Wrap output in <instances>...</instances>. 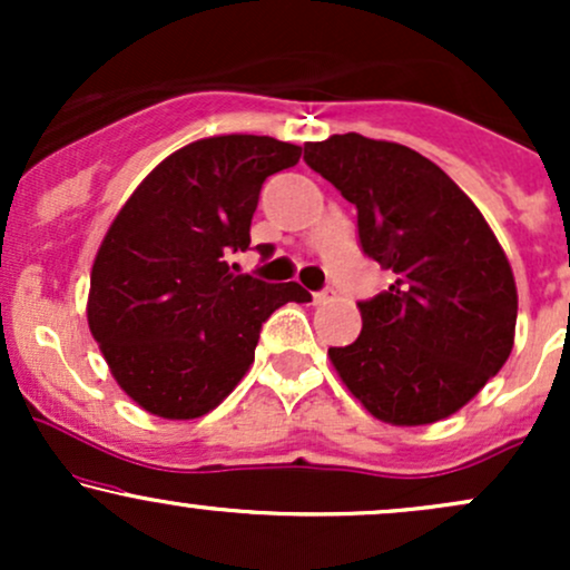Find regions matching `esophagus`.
<instances>
[{
	"instance_id": "obj_1",
	"label": "esophagus",
	"mask_w": 570,
	"mask_h": 570,
	"mask_svg": "<svg viewBox=\"0 0 570 570\" xmlns=\"http://www.w3.org/2000/svg\"><path fill=\"white\" fill-rule=\"evenodd\" d=\"M332 299L330 292H313V303L316 305H326Z\"/></svg>"
}]
</instances>
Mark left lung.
<instances>
[{
    "label": "left lung",
    "mask_w": 570,
    "mask_h": 570,
    "mask_svg": "<svg viewBox=\"0 0 570 570\" xmlns=\"http://www.w3.org/2000/svg\"><path fill=\"white\" fill-rule=\"evenodd\" d=\"M305 163L358 212L364 254L396 273L358 303L362 332L330 348L370 415L426 426L453 415L507 364L517 286L472 198L415 149L362 134L305 144Z\"/></svg>",
    "instance_id": "obj_1"
}]
</instances>
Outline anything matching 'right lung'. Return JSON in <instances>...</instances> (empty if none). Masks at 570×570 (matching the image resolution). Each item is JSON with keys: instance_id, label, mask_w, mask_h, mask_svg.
<instances>
[{"instance_id": "obj_1", "label": "right lung", "mask_w": 570, "mask_h": 570, "mask_svg": "<svg viewBox=\"0 0 570 570\" xmlns=\"http://www.w3.org/2000/svg\"><path fill=\"white\" fill-rule=\"evenodd\" d=\"M303 147L271 136H208L158 163L117 212L94 259L90 335L126 394L166 421L212 412L254 362L259 330L294 284L235 276L267 176ZM267 248V246H265Z\"/></svg>"}]
</instances>
